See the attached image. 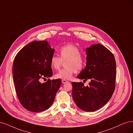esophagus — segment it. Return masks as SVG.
<instances>
[{
  "label": "esophagus",
  "mask_w": 133,
  "mask_h": 133,
  "mask_svg": "<svg viewBox=\"0 0 133 133\" xmlns=\"http://www.w3.org/2000/svg\"><path fill=\"white\" fill-rule=\"evenodd\" d=\"M67 82H68V81H66V80H65V79H62V83H63V84H64V83H67Z\"/></svg>",
  "instance_id": "34e87169"
}]
</instances>
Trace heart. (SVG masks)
I'll list each match as a JSON object with an SVG mask.
<instances>
[{"label": "heart", "instance_id": "1", "mask_svg": "<svg viewBox=\"0 0 133 133\" xmlns=\"http://www.w3.org/2000/svg\"><path fill=\"white\" fill-rule=\"evenodd\" d=\"M81 54L79 48L73 44H68L61 46L59 50L60 57L53 55L50 58V66L55 70L58 69L62 61L66 60L65 63L66 68L59 71L55 75V78L70 79L75 72L81 71L85 64V58Z\"/></svg>", "mask_w": 133, "mask_h": 133}]
</instances>
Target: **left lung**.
I'll use <instances>...</instances> for the list:
<instances>
[{
	"label": "left lung",
	"instance_id": "left-lung-1",
	"mask_svg": "<svg viewBox=\"0 0 133 133\" xmlns=\"http://www.w3.org/2000/svg\"><path fill=\"white\" fill-rule=\"evenodd\" d=\"M87 63L77 78L90 80L89 86L82 82H72V97L80 109L92 112L109 101L115 89L116 63L115 56L100 44L86 49Z\"/></svg>",
	"mask_w": 133,
	"mask_h": 133
}]
</instances>
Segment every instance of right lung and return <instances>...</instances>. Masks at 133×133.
Segmentation results:
<instances>
[{"mask_svg": "<svg viewBox=\"0 0 133 133\" xmlns=\"http://www.w3.org/2000/svg\"><path fill=\"white\" fill-rule=\"evenodd\" d=\"M52 49L47 41H34L28 44L15 57L12 75L18 100L29 111L40 112L48 110L54 102L61 84L60 79H41L52 76L50 58Z\"/></svg>", "mask_w": 133, "mask_h": 133, "instance_id": "add662e5", "label": "right lung"}]
</instances>
